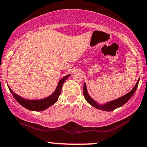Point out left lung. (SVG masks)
<instances>
[{"label":"left lung","instance_id":"left-lung-1","mask_svg":"<svg viewBox=\"0 0 147 147\" xmlns=\"http://www.w3.org/2000/svg\"><path fill=\"white\" fill-rule=\"evenodd\" d=\"M140 79L137 82L135 86L133 87V89L131 90L129 93L127 94L124 95V96H121V97L117 98V99L114 100L109 101V102L103 103V104H100V103H98L97 101H96L95 100H93L90 95L88 94V91H87L86 85V83L84 82V88H83V93L85 99L87 101V102L89 103L91 106L96 107V109H100V110L105 111V112H111V111L114 110V109H117V108L121 107L123 106L125 103H126L130 99V98L133 96V94L135 93V91H136L137 88L138 86V84H139Z\"/></svg>","mask_w":147,"mask_h":147}]
</instances>
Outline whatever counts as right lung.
<instances>
[{"mask_svg": "<svg viewBox=\"0 0 147 147\" xmlns=\"http://www.w3.org/2000/svg\"><path fill=\"white\" fill-rule=\"evenodd\" d=\"M70 76V74L67 75L66 76L63 77L61 80H59V83H58L57 86H56L55 91L52 94H51L50 96H47V97L42 98V99H37V100H28L24 98L21 96H19V95L16 94L15 93H14L12 91L9 86V91L11 92V93L12 94L14 99L18 102L19 104L22 106H23L24 107L26 108V109H29L30 111H35V112H40V111H43L47 109V108H49L50 106L53 105L54 103L57 102L58 99H59V96H60L61 93V89H62V86L63 83Z\"/></svg>", "mask_w": 147, "mask_h": 147, "instance_id": "right-lung-1", "label": "right lung"}]
</instances>
